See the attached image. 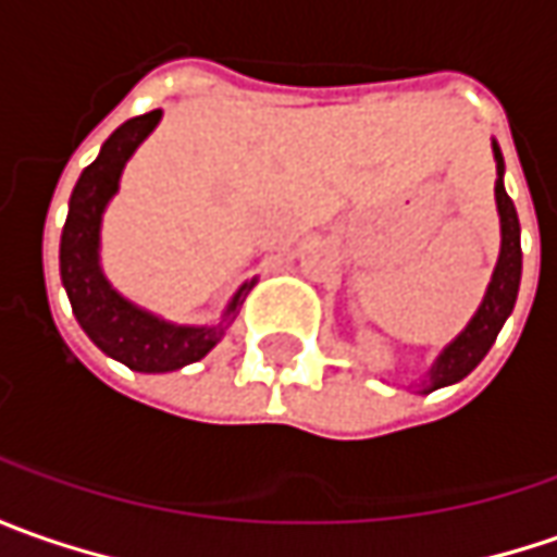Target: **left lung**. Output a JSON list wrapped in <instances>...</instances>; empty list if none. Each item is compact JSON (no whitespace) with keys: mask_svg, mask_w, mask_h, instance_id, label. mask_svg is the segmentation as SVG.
Returning a JSON list of instances; mask_svg holds the SVG:
<instances>
[{"mask_svg":"<svg viewBox=\"0 0 557 557\" xmlns=\"http://www.w3.org/2000/svg\"><path fill=\"white\" fill-rule=\"evenodd\" d=\"M493 157H496V175H499L496 178V209H499V231H503L499 261H496V271L490 277L487 296L481 301L478 314L471 317L469 326L437 355L432 370L425 375L429 392H437L444 385L466 379L487 357L503 323L515 308V298H518V286H521V224H518L515 202H511V197L506 194V184H503L506 163H503V150L496 141H493Z\"/></svg>","mask_w":557,"mask_h":557,"instance_id":"left-lung-1","label":"left lung"}]
</instances>
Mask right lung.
I'll return each instance as SVG.
<instances>
[{
    "mask_svg": "<svg viewBox=\"0 0 557 557\" xmlns=\"http://www.w3.org/2000/svg\"><path fill=\"white\" fill-rule=\"evenodd\" d=\"M160 116L163 110H150L145 116L123 123L107 138L98 160L83 169L79 182L70 194L67 224L61 234V283L67 289L79 326L107 357L138 373H172L209 355L234 323L243 298L256 283V280L243 283L237 296L227 301L219 323L182 326L132 305L104 277L98 249H101V219L107 202L120 190V175L128 157L157 128Z\"/></svg>",
    "mask_w": 557,
    "mask_h": 557,
    "instance_id": "1",
    "label": "right lung"
}]
</instances>
